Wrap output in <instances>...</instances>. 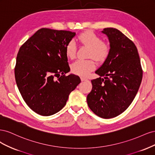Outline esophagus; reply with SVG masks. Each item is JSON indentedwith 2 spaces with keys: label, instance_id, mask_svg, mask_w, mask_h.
Listing matches in <instances>:
<instances>
[{
  "label": "esophagus",
  "instance_id": "esophagus-1",
  "mask_svg": "<svg viewBox=\"0 0 155 155\" xmlns=\"http://www.w3.org/2000/svg\"><path fill=\"white\" fill-rule=\"evenodd\" d=\"M81 81H88V78H85V77H83V76H81Z\"/></svg>",
  "mask_w": 155,
  "mask_h": 155
}]
</instances>
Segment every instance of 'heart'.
Segmentation results:
<instances>
[{
	"label": "heart",
	"instance_id": "heart-1",
	"mask_svg": "<svg viewBox=\"0 0 155 155\" xmlns=\"http://www.w3.org/2000/svg\"><path fill=\"white\" fill-rule=\"evenodd\" d=\"M77 41L82 45L89 47V58H94L99 62L105 61L110 51L109 43L101 41V37L92 31H86L79 34ZM65 53L68 58L73 59L76 55V46L73 41H70L65 47ZM96 63L93 58L79 59L72 65V72L81 76H86L95 68Z\"/></svg>",
	"mask_w": 155,
	"mask_h": 155
}]
</instances>
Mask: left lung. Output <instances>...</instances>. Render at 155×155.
Masks as SVG:
<instances>
[{
    "mask_svg": "<svg viewBox=\"0 0 155 155\" xmlns=\"http://www.w3.org/2000/svg\"><path fill=\"white\" fill-rule=\"evenodd\" d=\"M102 32L109 37L110 51L96 71L100 77L91 81L92 88L87 101L94 113L109 119L122 113L132 103L141 84L143 70L132 41L113 28Z\"/></svg>",
    "mask_w": 155,
    "mask_h": 155,
    "instance_id": "obj_1",
    "label": "left lung"
}]
</instances>
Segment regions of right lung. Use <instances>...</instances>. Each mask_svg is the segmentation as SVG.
Instances as JSON below:
<instances>
[{
	"mask_svg": "<svg viewBox=\"0 0 155 155\" xmlns=\"http://www.w3.org/2000/svg\"><path fill=\"white\" fill-rule=\"evenodd\" d=\"M76 33L41 28L23 44L17 54L15 78L27 105L41 116L61 110L68 96L80 83L70 71L65 53Z\"/></svg>",
	"mask_w": 155,
	"mask_h": 155,
	"instance_id": "add662e5",
	"label": "right lung"
}]
</instances>
